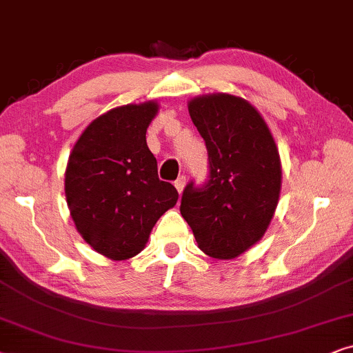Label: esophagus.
Here are the masks:
<instances>
[{
    "instance_id": "esophagus-1",
    "label": "esophagus",
    "mask_w": 353,
    "mask_h": 353,
    "mask_svg": "<svg viewBox=\"0 0 353 353\" xmlns=\"http://www.w3.org/2000/svg\"><path fill=\"white\" fill-rule=\"evenodd\" d=\"M174 185H176L177 192H179V194H182V190H184V187H185V177H184V176H181L179 179H177L176 182H174Z\"/></svg>"
}]
</instances>
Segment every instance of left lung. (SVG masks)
Masks as SVG:
<instances>
[{"mask_svg":"<svg viewBox=\"0 0 353 353\" xmlns=\"http://www.w3.org/2000/svg\"><path fill=\"white\" fill-rule=\"evenodd\" d=\"M189 114L208 150L210 179L187 184L181 214L201 252L232 260L265 236L278 206V147L260 112L241 97H196Z\"/></svg>","mask_w":353,"mask_h":353,"instance_id":"8db88e82","label":"left lung"}]
</instances>
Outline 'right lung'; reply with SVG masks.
<instances>
[{
	"instance_id": "1",
	"label": "right lung",
	"mask_w": 353,
	"mask_h": 353,
	"mask_svg": "<svg viewBox=\"0 0 353 353\" xmlns=\"http://www.w3.org/2000/svg\"><path fill=\"white\" fill-rule=\"evenodd\" d=\"M158 103L125 105L92 121L75 142L64 190L83 241L110 260H129L147 245L157 221L179 194L159 181L147 129Z\"/></svg>"
}]
</instances>
